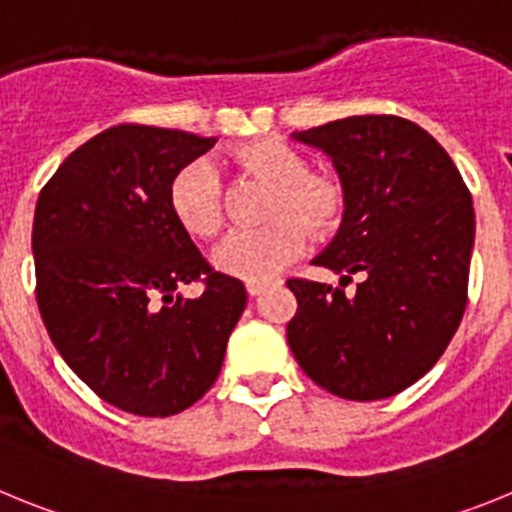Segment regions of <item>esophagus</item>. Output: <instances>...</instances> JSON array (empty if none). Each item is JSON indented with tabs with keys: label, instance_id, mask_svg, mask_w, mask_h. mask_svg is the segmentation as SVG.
Masks as SVG:
<instances>
[{
	"label": "esophagus",
	"instance_id": "1",
	"mask_svg": "<svg viewBox=\"0 0 512 512\" xmlns=\"http://www.w3.org/2000/svg\"><path fill=\"white\" fill-rule=\"evenodd\" d=\"M266 287H269V282H266V279H248V282H246V289H248V295H251V297L261 295Z\"/></svg>",
	"mask_w": 512,
	"mask_h": 512
}]
</instances>
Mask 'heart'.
Masks as SVG:
<instances>
[{
  "instance_id": "obj_1",
  "label": "heart",
  "mask_w": 512,
  "mask_h": 512,
  "mask_svg": "<svg viewBox=\"0 0 512 512\" xmlns=\"http://www.w3.org/2000/svg\"><path fill=\"white\" fill-rule=\"evenodd\" d=\"M235 161L274 187L277 197L271 202V217L282 211H295L306 220L310 230L323 233L341 212L338 184L325 176L307 174L305 161L295 148L277 143V140H259V143L238 148ZM169 205L179 225L189 235L202 238V241L215 238L223 228L220 176H217L215 166L205 158H197L184 166L171 182ZM296 218L283 216L271 220L264 228L235 230L225 238L223 246L212 253V261L217 269L233 274V277H274L307 243L306 224L302 226Z\"/></svg>"
}]
</instances>
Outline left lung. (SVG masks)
<instances>
[{
	"instance_id": "8db88e82",
	"label": "left lung",
	"mask_w": 512,
	"mask_h": 512,
	"mask_svg": "<svg viewBox=\"0 0 512 512\" xmlns=\"http://www.w3.org/2000/svg\"><path fill=\"white\" fill-rule=\"evenodd\" d=\"M289 138L328 156L343 192L338 233L312 264L341 286L362 274L354 296L289 279V348L343 400L397 395L431 372L467 307L472 194L441 143L402 117H346Z\"/></svg>"
}]
</instances>
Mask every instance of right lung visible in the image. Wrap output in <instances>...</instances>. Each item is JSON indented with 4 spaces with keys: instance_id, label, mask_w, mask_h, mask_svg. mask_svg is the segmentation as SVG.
<instances>
[{
    "instance_id": "add662e5",
    "label": "right lung",
    "mask_w": 512,
    "mask_h": 512,
    "mask_svg": "<svg viewBox=\"0 0 512 512\" xmlns=\"http://www.w3.org/2000/svg\"><path fill=\"white\" fill-rule=\"evenodd\" d=\"M217 138L117 125L76 148L35 205L38 307L53 346L104 402L166 418L215 384L246 310L169 205L174 176ZM206 279L194 301L176 286Z\"/></svg>"
}]
</instances>
